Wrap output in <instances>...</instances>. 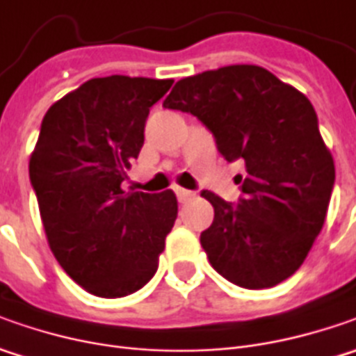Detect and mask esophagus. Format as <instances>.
I'll return each instance as SVG.
<instances>
[{
  "instance_id": "1",
  "label": "esophagus",
  "mask_w": 356,
  "mask_h": 356,
  "mask_svg": "<svg viewBox=\"0 0 356 356\" xmlns=\"http://www.w3.org/2000/svg\"><path fill=\"white\" fill-rule=\"evenodd\" d=\"M176 192V198H178V202L180 204H186V202H190V200H194V192H190V190H184V188H176L174 190Z\"/></svg>"
}]
</instances>
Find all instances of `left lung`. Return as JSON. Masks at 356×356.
<instances>
[{"mask_svg": "<svg viewBox=\"0 0 356 356\" xmlns=\"http://www.w3.org/2000/svg\"><path fill=\"white\" fill-rule=\"evenodd\" d=\"M162 106L194 115L227 162H245L238 204L202 192L213 222L200 243L213 269L245 289L291 277L321 232L335 184L307 97L264 67L229 65L178 81Z\"/></svg>", "mask_w": 356, "mask_h": 356, "instance_id": "1", "label": "left lung"}]
</instances>
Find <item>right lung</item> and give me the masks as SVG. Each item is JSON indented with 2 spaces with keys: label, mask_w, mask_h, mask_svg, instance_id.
<instances>
[{
  "label": "right lung",
  "mask_w": 356,
  "mask_h": 356,
  "mask_svg": "<svg viewBox=\"0 0 356 356\" xmlns=\"http://www.w3.org/2000/svg\"><path fill=\"white\" fill-rule=\"evenodd\" d=\"M172 79H90L43 117L29 180L51 252L89 293L115 299L144 287L178 216L172 190L124 192L150 106Z\"/></svg>",
  "instance_id": "1"
}]
</instances>
